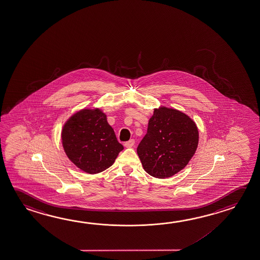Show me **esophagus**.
<instances>
[{
    "instance_id": "1",
    "label": "esophagus",
    "mask_w": 260,
    "mask_h": 260,
    "mask_svg": "<svg viewBox=\"0 0 260 260\" xmlns=\"http://www.w3.org/2000/svg\"><path fill=\"white\" fill-rule=\"evenodd\" d=\"M135 144V141L134 140H129L128 141H126L125 143H124V146L126 147V148H132Z\"/></svg>"
}]
</instances>
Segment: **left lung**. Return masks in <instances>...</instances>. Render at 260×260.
Here are the masks:
<instances>
[{
  "mask_svg": "<svg viewBox=\"0 0 260 260\" xmlns=\"http://www.w3.org/2000/svg\"><path fill=\"white\" fill-rule=\"evenodd\" d=\"M198 143L195 122L181 111L161 107L154 110L137 153L147 173L166 179L187 166Z\"/></svg>",
  "mask_w": 260,
  "mask_h": 260,
  "instance_id": "left-lung-1",
  "label": "left lung"
}]
</instances>
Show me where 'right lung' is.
Segmentation results:
<instances>
[{"label": "right lung", "mask_w": 260, "mask_h": 260, "mask_svg": "<svg viewBox=\"0 0 260 260\" xmlns=\"http://www.w3.org/2000/svg\"><path fill=\"white\" fill-rule=\"evenodd\" d=\"M61 140L69 158L89 174L110 168L123 149L99 109H84L72 116L64 124Z\"/></svg>", "instance_id": "1"}]
</instances>
